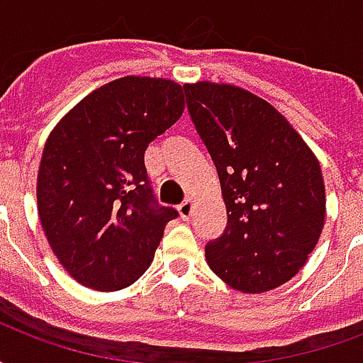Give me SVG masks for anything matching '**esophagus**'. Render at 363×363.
<instances>
[{"label": "esophagus", "mask_w": 363, "mask_h": 363, "mask_svg": "<svg viewBox=\"0 0 363 363\" xmlns=\"http://www.w3.org/2000/svg\"><path fill=\"white\" fill-rule=\"evenodd\" d=\"M192 210H194V200L192 198H186L181 206H179V213H181L182 220H189L192 216Z\"/></svg>", "instance_id": "esophagus-1"}]
</instances>
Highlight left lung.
<instances>
[{"label": "left lung", "instance_id": "left-lung-1", "mask_svg": "<svg viewBox=\"0 0 363 363\" xmlns=\"http://www.w3.org/2000/svg\"><path fill=\"white\" fill-rule=\"evenodd\" d=\"M190 118L218 169L225 233L206 245L216 276L264 294L296 276L325 225V181L311 147L272 104L229 83L184 85Z\"/></svg>", "mask_w": 363, "mask_h": 363}]
</instances>
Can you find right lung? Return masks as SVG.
Returning <instances> with one entry per match:
<instances>
[{
	"instance_id": "add662e5",
	"label": "right lung",
	"mask_w": 363,
	"mask_h": 363,
	"mask_svg": "<svg viewBox=\"0 0 363 363\" xmlns=\"http://www.w3.org/2000/svg\"><path fill=\"white\" fill-rule=\"evenodd\" d=\"M182 93L163 77H120L82 99L44 143L38 218L60 264L85 288L134 284L179 216L155 202L143 153L181 118Z\"/></svg>"
}]
</instances>
